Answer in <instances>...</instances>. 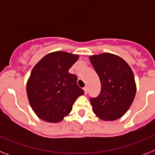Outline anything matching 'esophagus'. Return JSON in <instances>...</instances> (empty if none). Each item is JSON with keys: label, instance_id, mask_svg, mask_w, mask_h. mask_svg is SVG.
I'll return each instance as SVG.
<instances>
[{"label": "esophagus", "instance_id": "esophagus-1", "mask_svg": "<svg viewBox=\"0 0 155 155\" xmlns=\"http://www.w3.org/2000/svg\"><path fill=\"white\" fill-rule=\"evenodd\" d=\"M83 89H84V94H87V87H84V88H83Z\"/></svg>", "mask_w": 155, "mask_h": 155}]
</instances>
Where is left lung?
Returning a JSON list of instances; mask_svg holds the SVG:
<instances>
[{"mask_svg": "<svg viewBox=\"0 0 155 155\" xmlns=\"http://www.w3.org/2000/svg\"><path fill=\"white\" fill-rule=\"evenodd\" d=\"M90 61L101 82V91L91 98L93 112L101 120L113 121L124 116L136 94L132 70L119 56L109 53L90 56Z\"/></svg>", "mask_w": 155, "mask_h": 155, "instance_id": "obj_1", "label": "left lung"}]
</instances>
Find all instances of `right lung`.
I'll list each match as a JSON object with an SVG mask.
<instances>
[{"label":"right lung","instance_id":"right-lung-1","mask_svg":"<svg viewBox=\"0 0 155 155\" xmlns=\"http://www.w3.org/2000/svg\"><path fill=\"white\" fill-rule=\"evenodd\" d=\"M78 55L63 51L50 53L35 64L27 81L26 92L32 110L41 120L58 123L72 110L73 104L84 91L78 77L69 69Z\"/></svg>","mask_w":155,"mask_h":155}]
</instances>
